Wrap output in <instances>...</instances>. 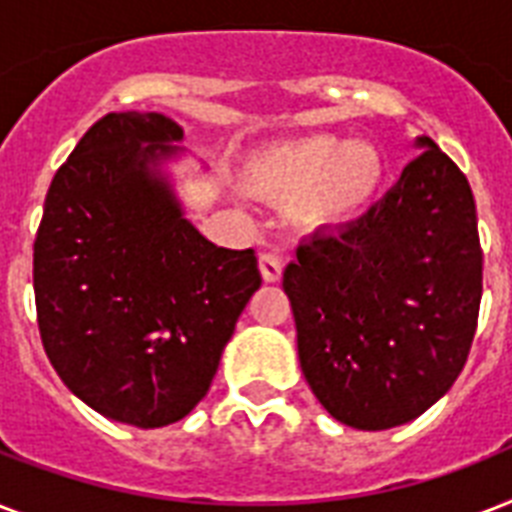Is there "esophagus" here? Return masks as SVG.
<instances>
[{
	"label": "esophagus",
	"mask_w": 512,
	"mask_h": 512,
	"mask_svg": "<svg viewBox=\"0 0 512 512\" xmlns=\"http://www.w3.org/2000/svg\"><path fill=\"white\" fill-rule=\"evenodd\" d=\"M281 271H284V263L276 252H260V273L265 281H279Z\"/></svg>",
	"instance_id": "34e87169"
}]
</instances>
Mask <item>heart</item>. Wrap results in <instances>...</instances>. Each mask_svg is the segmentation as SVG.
Masks as SVG:
<instances>
[{"label":"heart","instance_id":"1","mask_svg":"<svg viewBox=\"0 0 512 512\" xmlns=\"http://www.w3.org/2000/svg\"><path fill=\"white\" fill-rule=\"evenodd\" d=\"M385 164L369 143H345L335 135L292 140L260 159L255 177L276 196H308L305 209L319 223H345L369 207Z\"/></svg>","mask_w":512,"mask_h":512}]
</instances>
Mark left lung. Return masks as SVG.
Here are the masks:
<instances>
[{"label":"left lung","mask_w":512,"mask_h":512,"mask_svg":"<svg viewBox=\"0 0 512 512\" xmlns=\"http://www.w3.org/2000/svg\"><path fill=\"white\" fill-rule=\"evenodd\" d=\"M366 215L284 271L297 353L335 420L388 430L452 388L476 337L484 252L468 177L433 143Z\"/></svg>","instance_id":"1"}]
</instances>
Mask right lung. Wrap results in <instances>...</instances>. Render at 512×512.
I'll use <instances>...</instances> for the list:
<instances>
[{"instance_id": "obj_1", "label": "right lung", "mask_w": 512, "mask_h": 512, "mask_svg": "<svg viewBox=\"0 0 512 512\" xmlns=\"http://www.w3.org/2000/svg\"><path fill=\"white\" fill-rule=\"evenodd\" d=\"M180 138L162 114L100 116L52 177L34 239L44 353L84 404L135 428L207 396L263 281L255 249L204 239L148 170Z\"/></svg>"}]
</instances>
